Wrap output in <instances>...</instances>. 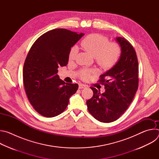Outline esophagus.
Here are the masks:
<instances>
[{
	"mask_svg": "<svg viewBox=\"0 0 159 159\" xmlns=\"http://www.w3.org/2000/svg\"><path fill=\"white\" fill-rule=\"evenodd\" d=\"M86 87V85H84V84H79V89H85Z\"/></svg>",
	"mask_w": 159,
	"mask_h": 159,
	"instance_id": "34e87169",
	"label": "esophagus"
}]
</instances>
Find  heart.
Wrapping results in <instances>:
<instances>
[{"mask_svg":"<svg viewBox=\"0 0 159 159\" xmlns=\"http://www.w3.org/2000/svg\"><path fill=\"white\" fill-rule=\"evenodd\" d=\"M81 46L89 53L95 57L98 65L105 70H109L114 66L119 60L121 49L116 43H109L108 38L101 34L93 33L86 36L81 42ZM78 53V48L74 46L71 48L69 59L73 60ZM83 79H87L90 71L84 70L81 73Z\"/></svg>","mask_w":159,"mask_h":159,"instance_id":"heart-1","label":"heart"}]
</instances>
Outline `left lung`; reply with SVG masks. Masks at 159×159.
Segmentation results:
<instances>
[{
	"instance_id": "8db88e82",
	"label": "left lung",
	"mask_w": 159,
	"mask_h": 159,
	"mask_svg": "<svg viewBox=\"0 0 159 159\" xmlns=\"http://www.w3.org/2000/svg\"><path fill=\"white\" fill-rule=\"evenodd\" d=\"M121 47V55L116 64L100 76L105 92L101 94L94 87L93 96L87 101L89 112L102 123L117 120L131 104L139 86L138 60L128 40L116 37Z\"/></svg>"
}]
</instances>
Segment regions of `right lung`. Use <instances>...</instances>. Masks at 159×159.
<instances>
[{
	"label": "right lung",
	"instance_id": "add662e5",
	"mask_svg": "<svg viewBox=\"0 0 159 159\" xmlns=\"http://www.w3.org/2000/svg\"><path fill=\"white\" fill-rule=\"evenodd\" d=\"M83 36L55 29L42 34L31 47L24 64L23 82L30 103L41 115L61 114L77 90V84L65 83L57 73L67 65L71 48Z\"/></svg>",
	"mask_w": 159,
	"mask_h": 159
}]
</instances>
